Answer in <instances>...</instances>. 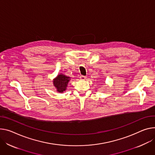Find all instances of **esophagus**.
Masks as SVG:
<instances>
[{
  "label": "esophagus",
  "mask_w": 155,
  "mask_h": 155,
  "mask_svg": "<svg viewBox=\"0 0 155 155\" xmlns=\"http://www.w3.org/2000/svg\"><path fill=\"white\" fill-rule=\"evenodd\" d=\"M80 80H85L86 78H87V77H85V76H83V75H81V76H80Z\"/></svg>",
  "instance_id": "1"
}]
</instances>
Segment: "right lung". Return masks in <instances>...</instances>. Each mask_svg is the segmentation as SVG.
I'll return each instance as SVG.
<instances>
[{
  "mask_svg": "<svg viewBox=\"0 0 155 155\" xmlns=\"http://www.w3.org/2000/svg\"><path fill=\"white\" fill-rule=\"evenodd\" d=\"M70 77H67L62 74H59L53 81L54 86L59 93H63L66 90L67 84L70 81Z\"/></svg>",
  "mask_w": 155,
  "mask_h": 155,
  "instance_id": "obj_1",
  "label": "right lung"
}]
</instances>
